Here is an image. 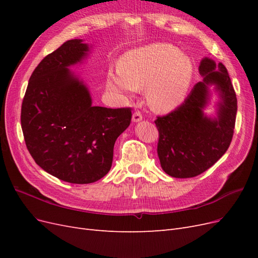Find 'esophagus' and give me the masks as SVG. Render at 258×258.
I'll return each mask as SVG.
<instances>
[{"label": "esophagus", "instance_id": "34e87169", "mask_svg": "<svg viewBox=\"0 0 258 258\" xmlns=\"http://www.w3.org/2000/svg\"><path fill=\"white\" fill-rule=\"evenodd\" d=\"M143 116H142V113L140 111H136L134 113V115H132V120H134L135 122H139L140 120H142Z\"/></svg>", "mask_w": 258, "mask_h": 258}]
</instances>
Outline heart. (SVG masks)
Segmentation results:
<instances>
[{"instance_id": "heart-1", "label": "heart", "mask_w": 258, "mask_h": 258, "mask_svg": "<svg viewBox=\"0 0 258 258\" xmlns=\"http://www.w3.org/2000/svg\"><path fill=\"white\" fill-rule=\"evenodd\" d=\"M192 77V62L175 46L153 44L124 53L119 68L106 74L107 88L131 96L146 90L154 111L169 112L183 102Z\"/></svg>"}]
</instances>
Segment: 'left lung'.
Listing matches in <instances>:
<instances>
[{
    "mask_svg": "<svg viewBox=\"0 0 258 258\" xmlns=\"http://www.w3.org/2000/svg\"><path fill=\"white\" fill-rule=\"evenodd\" d=\"M205 58L199 66L204 81L194 86L184 102L155 120L159 132L157 153L162 170L178 178L194 177L212 167L228 150L237 115V97L223 63ZM220 90L222 101L216 119L202 112L208 86Z\"/></svg>",
    "mask_w": 258,
    "mask_h": 258,
    "instance_id": "8db88e82",
    "label": "left lung"
}]
</instances>
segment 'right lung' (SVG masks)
I'll return each mask as SVG.
<instances>
[{
  "instance_id": "add662e5",
  "label": "right lung",
  "mask_w": 258,
  "mask_h": 258,
  "mask_svg": "<svg viewBox=\"0 0 258 258\" xmlns=\"http://www.w3.org/2000/svg\"><path fill=\"white\" fill-rule=\"evenodd\" d=\"M88 51L70 40L47 54L31 75L21 105L29 153L46 172L89 184L112 167L114 144L131 121V107L93 106L86 86L70 71Z\"/></svg>"
}]
</instances>
